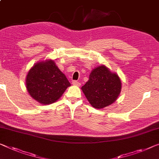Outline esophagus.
I'll return each instance as SVG.
<instances>
[{
	"label": "esophagus",
	"mask_w": 159,
	"mask_h": 159,
	"mask_svg": "<svg viewBox=\"0 0 159 159\" xmlns=\"http://www.w3.org/2000/svg\"><path fill=\"white\" fill-rule=\"evenodd\" d=\"M72 84H73V86H79L80 85V83H79V82H78L77 80H73Z\"/></svg>",
	"instance_id": "esophagus-1"
}]
</instances>
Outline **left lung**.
Here are the masks:
<instances>
[{"mask_svg":"<svg viewBox=\"0 0 159 159\" xmlns=\"http://www.w3.org/2000/svg\"><path fill=\"white\" fill-rule=\"evenodd\" d=\"M122 84L117 73L111 71L105 65L93 68L82 91L93 108L101 109L116 101Z\"/></svg>","mask_w":159,"mask_h":159,"instance_id":"1","label":"left lung"}]
</instances>
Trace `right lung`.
<instances>
[{
    "label": "right lung",
    "mask_w": 159,
    "mask_h": 159,
    "mask_svg": "<svg viewBox=\"0 0 159 159\" xmlns=\"http://www.w3.org/2000/svg\"><path fill=\"white\" fill-rule=\"evenodd\" d=\"M25 85L30 96L43 105L55 103L70 86L54 61L48 59L33 66L26 75Z\"/></svg>",
    "instance_id": "obj_1"
}]
</instances>
